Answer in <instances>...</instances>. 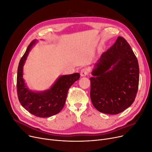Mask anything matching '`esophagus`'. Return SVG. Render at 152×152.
<instances>
[{
    "label": "esophagus",
    "mask_w": 152,
    "mask_h": 152,
    "mask_svg": "<svg viewBox=\"0 0 152 152\" xmlns=\"http://www.w3.org/2000/svg\"><path fill=\"white\" fill-rule=\"evenodd\" d=\"M80 75L82 77H84L86 76H87L88 75V71L86 68H83L81 70L80 72Z\"/></svg>",
    "instance_id": "obj_1"
}]
</instances>
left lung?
Returning a JSON list of instances; mask_svg holds the SVG:
<instances>
[{
    "mask_svg": "<svg viewBox=\"0 0 152 152\" xmlns=\"http://www.w3.org/2000/svg\"><path fill=\"white\" fill-rule=\"evenodd\" d=\"M91 99L101 113L117 114L132 104L139 83L137 59L125 39L118 37L102 54L91 72Z\"/></svg>",
    "mask_w": 152,
    "mask_h": 152,
    "instance_id": "8db88e82",
    "label": "left lung"
}]
</instances>
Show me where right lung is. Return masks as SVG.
Returning a JSON list of instances; mask_svg holds the SVG:
<instances>
[{
  "instance_id": "1",
  "label": "right lung",
  "mask_w": 152,
  "mask_h": 152,
  "mask_svg": "<svg viewBox=\"0 0 152 152\" xmlns=\"http://www.w3.org/2000/svg\"><path fill=\"white\" fill-rule=\"evenodd\" d=\"M32 41L19 62L17 70V90L21 105L33 115L39 117H48L57 114L63 108L69 88L80 77L78 72L62 75L50 89L43 91L30 89L23 80V68L30 51L37 43Z\"/></svg>"
}]
</instances>
